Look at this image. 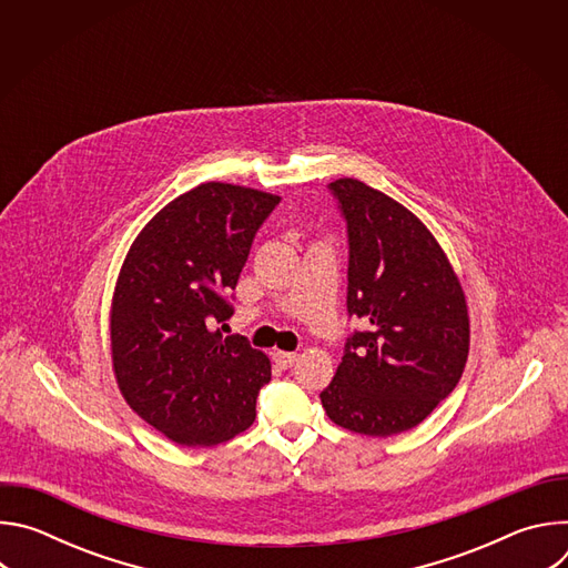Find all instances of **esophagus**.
Returning <instances> with one entry per match:
<instances>
[{
    "instance_id": "obj_1",
    "label": "esophagus",
    "mask_w": 568,
    "mask_h": 568,
    "mask_svg": "<svg viewBox=\"0 0 568 568\" xmlns=\"http://www.w3.org/2000/svg\"><path fill=\"white\" fill-rule=\"evenodd\" d=\"M274 359H276V364H281L283 368H290V366L298 359V355H296V353H287V351H274Z\"/></svg>"
}]
</instances>
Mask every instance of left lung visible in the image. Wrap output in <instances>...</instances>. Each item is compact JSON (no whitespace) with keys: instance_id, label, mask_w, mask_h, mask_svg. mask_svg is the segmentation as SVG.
<instances>
[{"instance_id":"left-lung-1","label":"left lung","mask_w":568,"mask_h":568,"mask_svg":"<svg viewBox=\"0 0 568 568\" xmlns=\"http://www.w3.org/2000/svg\"><path fill=\"white\" fill-rule=\"evenodd\" d=\"M348 222V312L368 323L321 393L328 418L388 438L418 427L456 388L469 353L463 285L427 224L359 180L331 184Z\"/></svg>"}]
</instances>
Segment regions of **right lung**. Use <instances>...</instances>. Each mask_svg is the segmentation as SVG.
I'll list each match as a JSON object with an SVG mask.
<instances>
[{"label":"right lung","instance_id":"right-lung-1","mask_svg":"<svg viewBox=\"0 0 568 568\" xmlns=\"http://www.w3.org/2000/svg\"><path fill=\"white\" fill-rule=\"evenodd\" d=\"M278 195L204 182L139 231L110 305L112 371L128 407L169 440L213 447L252 427L270 357L224 337L252 240Z\"/></svg>","mask_w":568,"mask_h":568}]
</instances>
